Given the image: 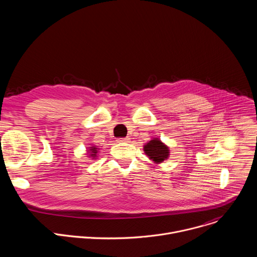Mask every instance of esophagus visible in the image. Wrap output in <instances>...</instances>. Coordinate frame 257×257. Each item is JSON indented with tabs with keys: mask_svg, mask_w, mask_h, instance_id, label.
<instances>
[{
	"mask_svg": "<svg viewBox=\"0 0 257 257\" xmlns=\"http://www.w3.org/2000/svg\"><path fill=\"white\" fill-rule=\"evenodd\" d=\"M130 138L129 137H124V138H119L118 142H129Z\"/></svg>",
	"mask_w": 257,
	"mask_h": 257,
	"instance_id": "obj_1",
	"label": "esophagus"
}]
</instances>
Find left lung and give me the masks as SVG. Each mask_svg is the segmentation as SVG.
Returning a JSON list of instances; mask_svg holds the SVG:
<instances>
[{
  "instance_id": "1",
  "label": "left lung",
  "mask_w": 257,
  "mask_h": 257,
  "mask_svg": "<svg viewBox=\"0 0 257 257\" xmlns=\"http://www.w3.org/2000/svg\"><path fill=\"white\" fill-rule=\"evenodd\" d=\"M143 151L145 155L148 156L151 160H153L156 164L163 163L170 156L169 148L159 138H154L146 143L143 146Z\"/></svg>"
}]
</instances>
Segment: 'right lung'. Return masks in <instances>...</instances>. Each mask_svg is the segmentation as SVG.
Segmentation results:
<instances>
[{
    "label": "right lung",
    "mask_w": 257,
    "mask_h": 257,
    "mask_svg": "<svg viewBox=\"0 0 257 257\" xmlns=\"http://www.w3.org/2000/svg\"><path fill=\"white\" fill-rule=\"evenodd\" d=\"M88 154H89V157H91L92 159H95L96 158V154H97V148H95V146H91V148L89 149V151H87Z\"/></svg>",
    "instance_id": "add662e5"
}]
</instances>
